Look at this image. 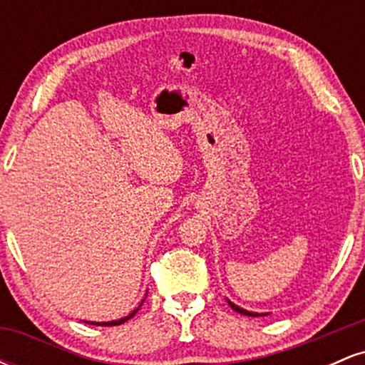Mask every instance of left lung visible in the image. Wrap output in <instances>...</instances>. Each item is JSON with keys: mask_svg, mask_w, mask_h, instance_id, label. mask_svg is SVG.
<instances>
[{"mask_svg": "<svg viewBox=\"0 0 365 365\" xmlns=\"http://www.w3.org/2000/svg\"><path fill=\"white\" fill-rule=\"evenodd\" d=\"M228 305L230 307L233 309V311H237L238 314H244V316H250V317H257V316H267V314H259V312H250V311H245V309L238 307V305H235L233 302H230L228 300Z\"/></svg>", "mask_w": 365, "mask_h": 365, "instance_id": "obj_1", "label": "left lung"}]
</instances>
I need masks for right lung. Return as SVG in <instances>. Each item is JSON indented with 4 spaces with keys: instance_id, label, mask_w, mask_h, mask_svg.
<instances>
[{
    "instance_id": "1",
    "label": "right lung",
    "mask_w": 365,
    "mask_h": 365,
    "mask_svg": "<svg viewBox=\"0 0 365 365\" xmlns=\"http://www.w3.org/2000/svg\"><path fill=\"white\" fill-rule=\"evenodd\" d=\"M140 305H142V302H140ZM140 305L137 309H133L132 312L128 314V316H125V317H121V319H118V321H110V322H92V321H89L87 322V324H94V326H120V324H123L125 321H128L130 317H133L137 314V311H139L140 309Z\"/></svg>"
}]
</instances>
